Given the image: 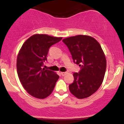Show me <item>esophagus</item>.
Returning <instances> with one entry per match:
<instances>
[{
  "label": "esophagus",
  "mask_w": 124,
  "mask_h": 124,
  "mask_svg": "<svg viewBox=\"0 0 124 124\" xmlns=\"http://www.w3.org/2000/svg\"><path fill=\"white\" fill-rule=\"evenodd\" d=\"M61 75H62V76H65V75H66V72H61Z\"/></svg>",
  "instance_id": "esophagus-1"
}]
</instances>
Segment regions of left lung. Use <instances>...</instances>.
Returning a JSON list of instances; mask_svg holds the SVG:
<instances>
[{"label":"left lung","mask_w":124,"mask_h":124,"mask_svg":"<svg viewBox=\"0 0 124 124\" xmlns=\"http://www.w3.org/2000/svg\"><path fill=\"white\" fill-rule=\"evenodd\" d=\"M74 63L81 69L74 73V81L69 88L70 93L79 99L89 97L103 83L106 70V56L100 44L88 35H78L63 39Z\"/></svg>","instance_id":"obj_1"}]
</instances>
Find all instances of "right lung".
<instances>
[{
    "instance_id": "1",
    "label": "right lung",
    "mask_w": 124,
    "mask_h": 124,
    "mask_svg": "<svg viewBox=\"0 0 124 124\" xmlns=\"http://www.w3.org/2000/svg\"><path fill=\"white\" fill-rule=\"evenodd\" d=\"M46 34H34L23 44L17 58V72L21 85L31 96L43 99L52 93L59 76L42 69L49 48L62 39Z\"/></svg>"
}]
</instances>
